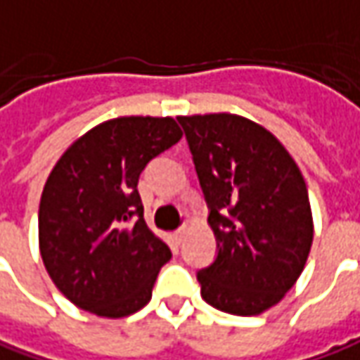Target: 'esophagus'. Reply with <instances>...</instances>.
I'll use <instances>...</instances> for the list:
<instances>
[{"instance_id":"1","label":"esophagus","mask_w":360,"mask_h":360,"mask_svg":"<svg viewBox=\"0 0 360 360\" xmlns=\"http://www.w3.org/2000/svg\"><path fill=\"white\" fill-rule=\"evenodd\" d=\"M185 233H187V225H181L179 229L175 231V237H177V241H183V237H185Z\"/></svg>"}]
</instances>
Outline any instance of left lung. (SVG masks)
Segmentation results:
<instances>
[{
    "label": "left lung",
    "mask_w": 360,
    "mask_h": 360,
    "mask_svg": "<svg viewBox=\"0 0 360 360\" xmlns=\"http://www.w3.org/2000/svg\"><path fill=\"white\" fill-rule=\"evenodd\" d=\"M209 207L217 257L197 273L201 297L231 315H259L303 273L313 215L303 175L279 139L231 113L177 117Z\"/></svg>",
    "instance_id": "left-lung-1"
}]
</instances>
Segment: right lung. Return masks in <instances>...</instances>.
I'll return each mask as SVG.
<instances>
[{
	"instance_id": "1",
	"label": "right lung",
	"mask_w": 360,
	"mask_h": 360,
	"mask_svg": "<svg viewBox=\"0 0 360 360\" xmlns=\"http://www.w3.org/2000/svg\"><path fill=\"white\" fill-rule=\"evenodd\" d=\"M171 117H117L87 131L49 173L39 251L59 291L94 315L119 319L151 301L171 249L143 219L137 183L181 139Z\"/></svg>"
}]
</instances>
